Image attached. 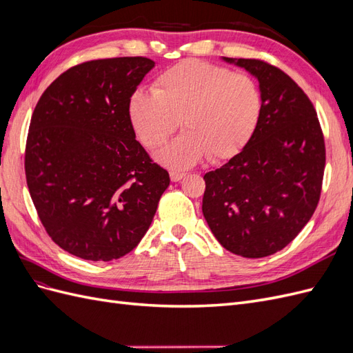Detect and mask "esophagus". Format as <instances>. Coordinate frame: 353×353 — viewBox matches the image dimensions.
<instances>
[{"instance_id": "esophagus-1", "label": "esophagus", "mask_w": 353, "mask_h": 353, "mask_svg": "<svg viewBox=\"0 0 353 353\" xmlns=\"http://www.w3.org/2000/svg\"><path fill=\"white\" fill-rule=\"evenodd\" d=\"M184 176H185V174H183V172H175V170L170 172V179H172L174 183H178V181H181Z\"/></svg>"}]
</instances>
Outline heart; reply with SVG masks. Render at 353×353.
Wrapping results in <instances>:
<instances>
[{
  "instance_id": "heart-1",
  "label": "heart",
  "mask_w": 353,
  "mask_h": 353,
  "mask_svg": "<svg viewBox=\"0 0 353 353\" xmlns=\"http://www.w3.org/2000/svg\"><path fill=\"white\" fill-rule=\"evenodd\" d=\"M262 99L245 73L188 59L160 73L153 92L137 91L130 117L140 141L156 150L181 125L183 135L157 153L162 165L188 169L206 156L223 162L240 153L258 126Z\"/></svg>"
}]
</instances>
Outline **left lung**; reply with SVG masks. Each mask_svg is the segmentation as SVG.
<instances>
[{
	"label": "left lung",
	"mask_w": 353,
	"mask_h": 353,
	"mask_svg": "<svg viewBox=\"0 0 353 353\" xmlns=\"http://www.w3.org/2000/svg\"><path fill=\"white\" fill-rule=\"evenodd\" d=\"M259 81L262 110L243 150L210 170L203 215L216 240L243 258L284 249L312 218L321 196L325 143L305 91L270 63L228 59Z\"/></svg>",
	"instance_id": "8db88e82"
}]
</instances>
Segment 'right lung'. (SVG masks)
Instances as JSON below:
<instances>
[{
  "instance_id": "1",
  "label": "right lung",
  "mask_w": 353,
  "mask_h": 353,
  "mask_svg": "<svg viewBox=\"0 0 353 353\" xmlns=\"http://www.w3.org/2000/svg\"><path fill=\"white\" fill-rule=\"evenodd\" d=\"M147 57H114L68 69L41 95L29 125L25 172L51 240L85 261L134 250L170 179L135 140L130 101Z\"/></svg>"
}]
</instances>
